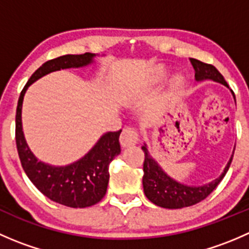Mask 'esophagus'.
I'll use <instances>...</instances> for the list:
<instances>
[{
  "mask_svg": "<svg viewBox=\"0 0 249 249\" xmlns=\"http://www.w3.org/2000/svg\"><path fill=\"white\" fill-rule=\"evenodd\" d=\"M119 140L123 147H129V145H134L139 142V134L134 127H125L120 134Z\"/></svg>",
  "mask_w": 249,
  "mask_h": 249,
  "instance_id": "34e87169",
  "label": "esophagus"
}]
</instances>
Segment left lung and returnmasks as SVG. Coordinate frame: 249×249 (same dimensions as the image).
Wrapping results in <instances>:
<instances>
[{"label": "left lung", "instance_id": "obj_1", "mask_svg": "<svg viewBox=\"0 0 249 249\" xmlns=\"http://www.w3.org/2000/svg\"><path fill=\"white\" fill-rule=\"evenodd\" d=\"M189 60L195 70L196 80L212 79L229 88L224 77L219 73V71L213 65L205 64V62L196 59ZM233 97H235V95H233ZM142 150L144 152L142 182L145 196L154 205L164 208H171V210L172 208L189 207V206L196 205L197 202L205 200L222 182L225 173L229 170L233 157L232 154L231 159L228 162L224 172L222 173L219 178L208 183V184L201 185V187H189V185L176 182L175 179H172L170 176H167L162 171L158 162L149 155L145 144L142 147Z\"/></svg>", "mask_w": 249, "mask_h": 249}]
</instances>
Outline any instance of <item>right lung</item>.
<instances>
[{
  "label": "right lung",
  "instance_id": "add662e5",
  "mask_svg": "<svg viewBox=\"0 0 249 249\" xmlns=\"http://www.w3.org/2000/svg\"><path fill=\"white\" fill-rule=\"evenodd\" d=\"M94 54L62 55L44 62L27 80L18 101L16 142L20 162L29 179L48 199L67 207L84 208L101 201L107 192L109 164L120 153L122 130L105 134L85 157L65 167H54L38 161L25 142L21 127V106L29 85L50 72L82 67L92 61Z\"/></svg>",
  "mask_w": 249,
  "mask_h": 249
}]
</instances>
